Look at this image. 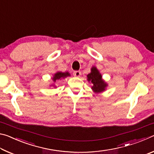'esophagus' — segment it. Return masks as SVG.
<instances>
[{
    "mask_svg": "<svg viewBox=\"0 0 154 154\" xmlns=\"http://www.w3.org/2000/svg\"><path fill=\"white\" fill-rule=\"evenodd\" d=\"M81 75H82V72L80 71H75L73 72V75L75 77H80Z\"/></svg>",
    "mask_w": 154,
    "mask_h": 154,
    "instance_id": "34e87169",
    "label": "esophagus"
}]
</instances>
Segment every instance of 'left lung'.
Returning a JSON list of instances; mask_svg holds the SVG:
<instances>
[{"mask_svg":"<svg viewBox=\"0 0 154 154\" xmlns=\"http://www.w3.org/2000/svg\"><path fill=\"white\" fill-rule=\"evenodd\" d=\"M87 77L88 82L92 83V89L95 93L103 92L106 90L108 85L102 79V75L96 67L93 66L91 69V72L87 75Z\"/></svg>","mask_w":154,"mask_h":154,"instance_id":"8db88e82","label":"left lung"}]
</instances>
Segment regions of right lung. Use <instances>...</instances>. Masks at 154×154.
Masks as SVG:
<instances>
[{
    "instance_id": "add662e5",
    "label": "right lung",
    "mask_w": 154,
    "mask_h": 154,
    "mask_svg": "<svg viewBox=\"0 0 154 154\" xmlns=\"http://www.w3.org/2000/svg\"><path fill=\"white\" fill-rule=\"evenodd\" d=\"M70 75H70V73H69V72H56L55 74H54L53 78H52V80H53L54 82H56L57 80L61 79L62 78V79H63V78H65V77H66L70 76Z\"/></svg>"
}]
</instances>
